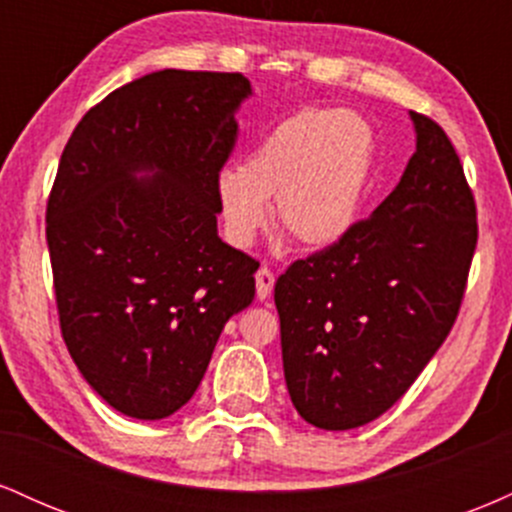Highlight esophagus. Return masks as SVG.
Instances as JSON below:
<instances>
[{
  "label": "esophagus",
  "mask_w": 512,
  "mask_h": 512,
  "mask_svg": "<svg viewBox=\"0 0 512 512\" xmlns=\"http://www.w3.org/2000/svg\"><path fill=\"white\" fill-rule=\"evenodd\" d=\"M255 284H257V298L264 301V298H269V293L274 289V272L267 267H260L255 274Z\"/></svg>",
  "instance_id": "1"
}]
</instances>
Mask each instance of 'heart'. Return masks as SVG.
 <instances>
[{"label": "heart", "mask_w": 512, "mask_h": 512, "mask_svg": "<svg viewBox=\"0 0 512 512\" xmlns=\"http://www.w3.org/2000/svg\"><path fill=\"white\" fill-rule=\"evenodd\" d=\"M378 139L351 110H303L279 122L238 170H223L216 197L226 233L248 245L274 223L305 250H327L349 236L373 178Z\"/></svg>", "instance_id": "obj_1"}]
</instances>
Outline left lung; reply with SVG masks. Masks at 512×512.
I'll use <instances>...</instances> for the list:
<instances>
[{
	"label": "left lung",
	"mask_w": 512,
	"mask_h": 512,
	"mask_svg": "<svg viewBox=\"0 0 512 512\" xmlns=\"http://www.w3.org/2000/svg\"><path fill=\"white\" fill-rule=\"evenodd\" d=\"M416 151L342 243L276 279L281 358L308 424L349 431L397 402L445 342L477 248V207L448 134L409 113Z\"/></svg>",
	"instance_id": "obj_1"
}]
</instances>
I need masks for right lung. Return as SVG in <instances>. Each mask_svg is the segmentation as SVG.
Masks as SVG:
<instances>
[{
    "label": "right lung",
    "mask_w": 512,
    "mask_h": 512,
    "mask_svg": "<svg viewBox=\"0 0 512 512\" xmlns=\"http://www.w3.org/2000/svg\"><path fill=\"white\" fill-rule=\"evenodd\" d=\"M243 74L163 69L117 88L64 146L48 250L64 344L120 414L190 402L260 262L219 238V170L236 144Z\"/></svg>",
    "instance_id": "1"
}]
</instances>
